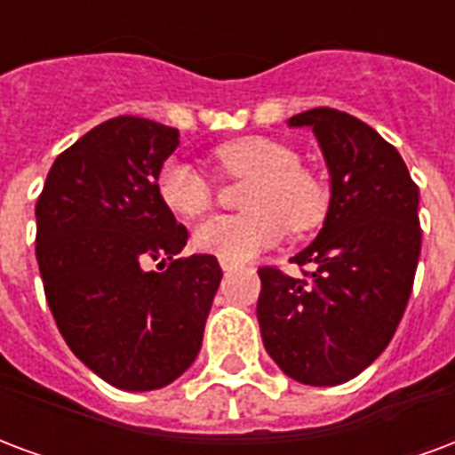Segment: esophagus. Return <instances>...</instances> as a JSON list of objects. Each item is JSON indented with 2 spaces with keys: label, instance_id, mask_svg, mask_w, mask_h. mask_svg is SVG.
Wrapping results in <instances>:
<instances>
[{
  "label": "esophagus",
  "instance_id": "obj_1",
  "mask_svg": "<svg viewBox=\"0 0 455 455\" xmlns=\"http://www.w3.org/2000/svg\"><path fill=\"white\" fill-rule=\"evenodd\" d=\"M219 265H221V270L224 272L234 270V267H236V262H228V260H219Z\"/></svg>",
  "mask_w": 455,
  "mask_h": 455
}]
</instances>
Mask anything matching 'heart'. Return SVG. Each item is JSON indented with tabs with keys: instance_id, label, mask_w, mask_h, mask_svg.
Returning a JSON list of instances; mask_svg holds the SVG:
<instances>
[{
	"instance_id": "b5f03b06",
	"label": "heart",
	"mask_w": 455,
	"mask_h": 455,
	"mask_svg": "<svg viewBox=\"0 0 455 455\" xmlns=\"http://www.w3.org/2000/svg\"><path fill=\"white\" fill-rule=\"evenodd\" d=\"M219 171L251 180L243 193L245 214H224L195 228L197 251L219 260L243 262L279 243L284 234H304L318 227L328 210V195L318 178L289 144L272 137H241L214 149ZM156 193L164 207L183 219H195L212 207L210 176L183 156H168L156 173Z\"/></svg>"
}]
</instances>
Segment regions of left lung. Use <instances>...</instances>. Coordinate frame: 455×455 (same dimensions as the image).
Returning a JSON list of instances; mask_svg holds the SVG:
<instances>
[{
  "label": "left lung",
  "instance_id": "left-lung-1",
  "mask_svg": "<svg viewBox=\"0 0 455 455\" xmlns=\"http://www.w3.org/2000/svg\"><path fill=\"white\" fill-rule=\"evenodd\" d=\"M289 124H308L318 137L331 207L318 238L291 258L299 277L272 265L258 270V321L287 376L338 386L364 371L398 331L422 248L419 193L398 149L359 117L313 108Z\"/></svg>",
  "mask_w": 455,
  "mask_h": 455
}]
</instances>
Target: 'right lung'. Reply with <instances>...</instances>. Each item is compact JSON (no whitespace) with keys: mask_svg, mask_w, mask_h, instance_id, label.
<instances>
[{"mask_svg":"<svg viewBox=\"0 0 455 455\" xmlns=\"http://www.w3.org/2000/svg\"><path fill=\"white\" fill-rule=\"evenodd\" d=\"M178 137L134 116L96 124L57 156L36 204V258L57 328L123 390L164 388L193 364L221 282L214 255L178 258L188 228L156 193Z\"/></svg>","mask_w":455,"mask_h":455,"instance_id":"obj_1","label":"right lung"}]
</instances>
